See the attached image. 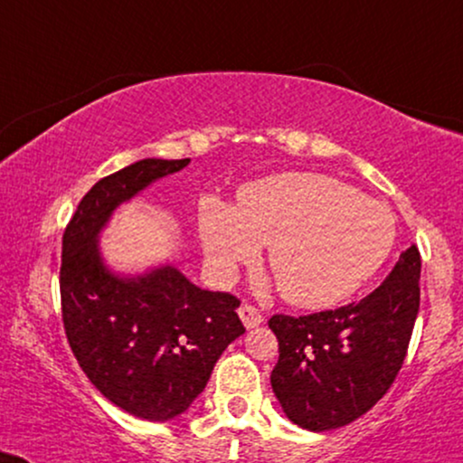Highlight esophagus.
Listing matches in <instances>:
<instances>
[{"label":"esophagus","mask_w":463,"mask_h":463,"mask_svg":"<svg viewBox=\"0 0 463 463\" xmlns=\"http://www.w3.org/2000/svg\"><path fill=\"white\" fill-rule=\"evenodd\" d=\"M239 316H241L245 329H254V326L262 325V320H265L259 309H256L254 306H250V303H243V306L239 307Z\"/></svg>","instance_id":"1"}]
</instances>
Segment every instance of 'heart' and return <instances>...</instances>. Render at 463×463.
Listing matches in <instances>:
<instances>
[{"label": "heart", "mask_w": 463, "mask_h": 463, "mask_svg": "<svg viewBox=\"0 0 463 463\" xmlns=\"http://www.w3.org/2000/svg\"><path fill=\"white\" fill-rule=\"evenodd\" d=\"M198 232L222 278L267 245L284 299L316 309L346 299L383 267L395 243V218L384 203L329 175L279 173L245 184L235 207L204 198Z\"/></svg>", "instance_id": "b5f03b06"}]
</instances>
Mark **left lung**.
Instances as JSON below:
<instances>
[{
    "mask_svg": "<svg viewBox=\"0 0 463 463\" xmlns=\"http://www.w3.org/2000/svg\"><path fill=\"white\" fill-rule=\"evenodd\" d=\"M419 279L420 254L411 245L365 299L297 318L271 316L269 326L279 342L271 387L292 423L337 430L383 400L406 359Z\"/></svg>",
    "mask_w": 463,
    "mask_h": 463,
    "instance_id": "obj_1",
    "label": "left lung"
}]
</instances>
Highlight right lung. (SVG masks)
Here are the masks:
<instances>
[{"label":"right lung","instance_id":"obj_1","mask_svg":"<svg viewBox=\"0 0 463 463\" xmlns=\"http://www.w3.org/2000/svg\"><path fill=\"white\" fill-rule=\"evenodd\" d=\"M147 157L98 181L61 241V318L70 348L100 393L147 420L179 417L203 393L213 365L245 326L237 297L192 284L162 265L117 275L104 265L100 231L121 203L188 166Z\"/></svg>","mask_w":463,"mask_h":463}]
</instances>
